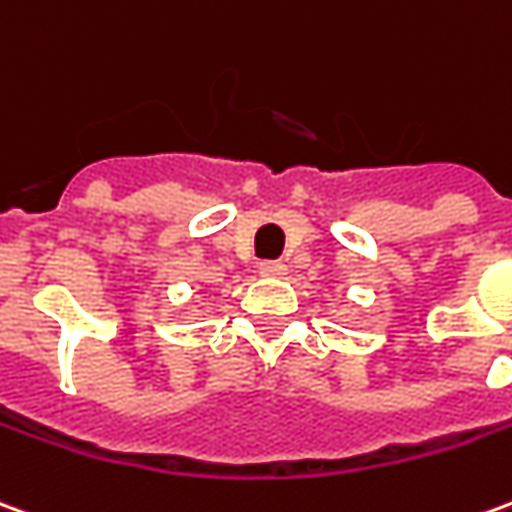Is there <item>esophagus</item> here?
<instances>
[{"mask_svg":"<svg viewBox=\"0 0 512 512\" xmlns=\"http://www.w3.org/2000/svg\"><path fill=\"white\" fill-rule=\"evenodd\" d=\"M260 274H263V277H271V280H277V277H285V274H288V266L280 263V260H268V263H260Z\"/></svg>","mask_w":512,"mask_h":512,"instance_id":"34e87169","label":"esophagus"}]
</instances>
